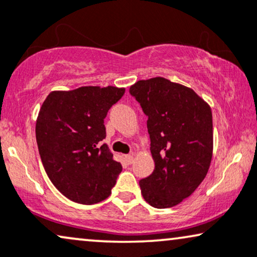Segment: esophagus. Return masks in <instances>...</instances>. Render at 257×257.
<instances>
[{"label": "esophagus", "mask_w": 257, "mask_h": 257, "mask_svg": "<svg viewBox=\"0 0 257 257\" xmlns=\"http://www.w3.org/2000/svg\"><path fill=\"white\" fill-rule=\"evenodd\" d=\"M124 159H125L126 164H128V165H131V164H133V161H134V157H133V155H132V154H129V155H125V157H124Z\"/></svg>", "instance_id": "34e87169"}]
</instances>
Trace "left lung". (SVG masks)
Segmentation results:
<instances>
[{
  "label": "left lung",
  "mask_w": 257,
  "mask_h": 257,
  "mask_svg": "<svg viewBox=\"0 0 257 257\" xmlns=\"http://www.w3.org/2000/svg\"><path fill=\"white\" fill-rule=\"evenodd\" d=\"M129 92L147 116L153 173L140 180L149 205H178L199 186L213 149L210 105L190 87L162 77L139 80Z\"/></svg>",
  "instance_id": "left-lung-1"
}]
</instances>
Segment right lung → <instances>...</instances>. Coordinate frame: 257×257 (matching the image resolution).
I'll return each mask as SVG.
<instances>
[{"mask_svg":"<svg viewBox=\"0 0 257 257\" xmlns=\"http://www.w3.org/2000/svg\"><path fill=\"white\" fill-rule=\"evenodd\" d=\"M124 91L82 86L52 91L42 103L35 125L42 165L52 184L74 203L106 199L121 173V164L100 141L106 135V113Z\"/></svg>","mask_w":257,"mask_h":257,"instance_id":"add662e5","label":"right lung"}]
</instances>
